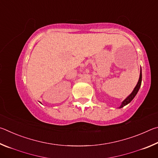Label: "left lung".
Returning <instances> with one entry per match:
<instances>
[{
	"label": "left lung",
	"instance_id": "left-lung-1",
	"mask_svg": "<svg viewBox=\"0 0 158 158\" xmlns=\"http://www.w3.org/2000/svg\"><path fill=\"white\" fill-rule=\"evenodd\" d=\"M141 79H142V74H141V68L140 69V75H139V81L137 82V84L136 85V86L135 87V89L132 90V92L130 93V94L127 96V97L125 99V100L122 102L121 105H120L119 106V109H121L122 107H123L124 106L127 105L129 104L131 101H132L134 98L135 97L136 95L137 94V93L139 91V90L140 87H141Z\"/></svg>",
	"mask_w": 158,
	"mask_h": 158
}]
</instances>
